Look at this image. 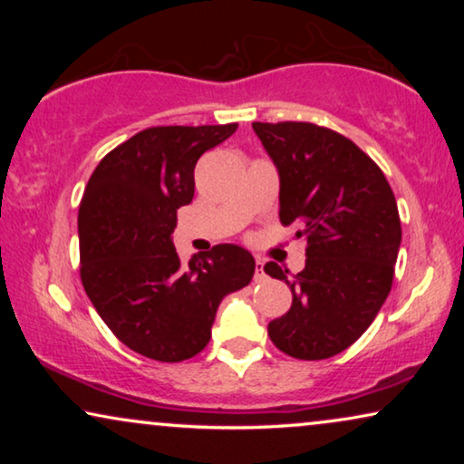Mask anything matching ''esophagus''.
I'll return each mask as SVG.
<instances>
[{"instance_id":"34e87169","label":"esophagus","mask_w":464,"mask_h":464,"mask_svg":"<svg viewBox=\"0 0 464 464\" xmlns=\"http://www.w3.org/2000/svg\"><path fill=\"white\" fill-rule=\"evenodd\" d=\"M266 272H264V262L262 259H256V281H264Z\"/></svg>"}]
</instances>
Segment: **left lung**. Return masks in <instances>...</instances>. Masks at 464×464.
<instances>
[{"label":"left lung","instance_id":"left-lung-1","mask_svg":"<svg viewBox=\"0 0 464 464\" xmlns=\"http://www.w3.org/2000/svg\"><path fill=\"white\" fill-rule=\"evenodd\" d=\"M253 130L281 177V224L297 221V238H306L302 272L264 266L294 295L268 335L289 357L329 359L363 335L392 287L401 245L395 194L340 132L313 122H253Z\"/></svg>","mask_w":464,"mask_h":464}]
</instances>
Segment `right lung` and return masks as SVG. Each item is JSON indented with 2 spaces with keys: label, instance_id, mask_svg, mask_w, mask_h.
<instances>
[{
  "label": "right lung",
  "instance_id": "add662e5",
  "mask_svg": "<svg viewBox=\"0 0 464 464\" xmlns=\"http://www.w3.org/2000/svg\"><path fill=\"white\" fill-rule=\"evenodd\" d=\"M237 129H145L97 164L82 196V285L111 334L148 359L177 363L198 354L219 302L256 272L238 245H215L183 266L170 240L177 208L194 198L196 162Z\"/></svg>",
  "mask_w": 464,
  "mask_h": 464
}]
</instances>
